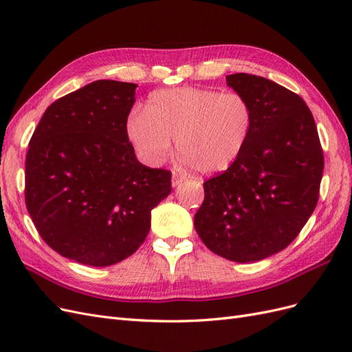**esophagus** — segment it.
I'll return each instance as SVG.
<instances>
[{"label":"esophagus","mask_w":352,"mask_h":352,"mask_svg":"<svg viewBox=\"0 0 352 352\" xmlns=\"http://www.w3.org/2000/svg\"><path fill=\"white\" fill-rule=\"evenodd\" d=\"M185 182V176L179 175V173H173V177H172V186L176 188L179 185H182Z\"/></svg>","instance_id":"1"}]
</instances>
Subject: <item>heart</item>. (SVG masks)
<instances>
[{
    "label": "heart",
    "mask_w": 352,
    "mask_h": 352,
    "mask_svg": "<svg viewBox=\"0 0 352 352\" xmlns=\"http://www.w3.org/2000/svg\"><path fill=\"white\" fill-rule=\"evenodd\" d=\"M252 126L254 107L243 94L184 87L153 92L144 111L127 119L126 133L146 164H163L176 140L185 163L198 173L214 175L239 158Z\"/></svg>",
    "instance_id": "obj_1"
}]
</instances>
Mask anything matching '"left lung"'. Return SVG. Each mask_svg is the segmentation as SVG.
I'll return each instance as SVG.
<instances>
[{
    "label": "left lung",
    "mask_w": 352,
    "mask_h": 352,
    "mask_svg": "<svg viewBox=\"0 0 352 352\" xmlns=\"http://www.w3.org/2000/svg\"><path fill=\"white\" fill-rule=\"evenodd\" d=\"M226 80L252 104V133L236 162L204 182L194 225L214 254L251 263L285 250L301 232L317 206L324 160L300 95L255 74Z\"/></svg>",
    "instance_id": "left-lung-1"
}]
</instances>
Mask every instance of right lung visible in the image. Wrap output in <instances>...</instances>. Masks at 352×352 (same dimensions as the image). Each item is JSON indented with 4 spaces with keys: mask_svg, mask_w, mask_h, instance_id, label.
I'll use <instances>...</instances> for the list:
<instances>
[{
    "mask_svg": "<svg viewBox=\"0 0 352 352\" xmlns=\"http://www.w3.org/2000/svg\"><path fill=\"white\" fill-rule=\"evenodd\" d=\"M138 85L95 80L52 102L30 138L25 201L48 247L105 267L141 247L172 172L141 164L126 133Z\"/></svg>",
    "mask_w": 352,
    "mask_h": 352,
    "instance_id": "right-lung-1",
    "label": "right lung"
}]
</instances>
